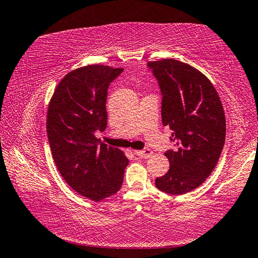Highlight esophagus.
I'll return each instance as SVG.
<instances>
[{
  "instance_id": "1",
  "label": "esophagus",
  "mask_w": 258,
  "mask_h": 258,
  "mask_svg": "<svg viewBox=\"0 0 258 258\" xmlns=\"http://www.w3.org/2000/svg\"><path fill=\"white\" fill-rule=\"evenodd\" d=\"M134 153L137 154L140 158H150L152 156V151L150 149H144V150H134Z\"/></svg>"
}]
</instances>
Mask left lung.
Instances as JSON below:
<instances>
[{
    "instance_id": "left-lung-1",
    "label": "left lung",
    "mask_w": 258,
    "mask_h": 258,
    "mask_svg": "<svg viewBox=\"0 0 258 258\" xmlns=\"http://www.w3.org/2000/svg\"><path fill=\"white\" fill-rule=\"evenodd\" d=\"M162 92L163 126L172 131L169 170L156 186L172 195L198 188L213 171L226 140V116L217 90L204 74L174 58L148 62Z\"/></svg>"
}]
</instances>
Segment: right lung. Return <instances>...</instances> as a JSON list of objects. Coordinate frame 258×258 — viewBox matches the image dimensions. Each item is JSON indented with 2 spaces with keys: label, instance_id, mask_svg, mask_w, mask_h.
<instances>
[{
  "label": "right lung",
  "instance_id": "obj_1",
  "mask_svg": "<svg viewBox=\"0 0 258 258\" xmlns=\"http://www.w3.org/2000/svg\"><path fill=\"white\" fill-rule=\"evenodd\" d=\"M121 71L104 64L73 70L48 104L46 127L55 165L72 189L96 202L119 190L128 165L121 150L98 144L95 135L106 128L107 89Z\"/></svg>",
  "mask_w": 258,
  "mask_h": 258
}]
</instances>
